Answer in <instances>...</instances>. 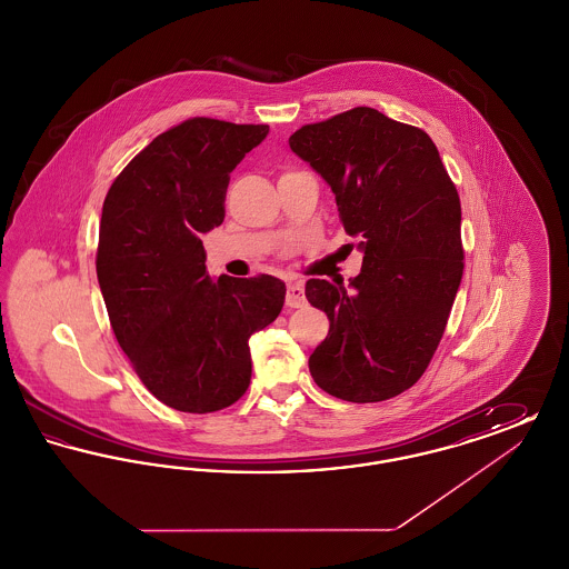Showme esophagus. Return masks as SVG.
I'll list each match as a JSON object with an SVG mask.
<instances>
[{"label": "esophagus", "instance_id": "34e87169", "mask_svg": "<svg viewBox=\"0 0 569 569\" xmlns=\"http://www.w3.org/2000/svg\"><path fill=\"white\" fill-rule=\"evenodd\" d=\"M307 302V298H305V290H302V283H288V295H286V305L288 307H292V309H298V307H302Z\"/></svg>", "mask_w": 569, "mask_h": 569}]
</instances>
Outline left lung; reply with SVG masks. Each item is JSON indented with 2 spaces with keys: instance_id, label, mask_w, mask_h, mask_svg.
Instances as JSON below:
<instances>
[{
  "instance_id": "left-lung-1",
  "label": "left lung",
  "mask_w": 569,
  "mask_h": 569,
  "mask_svg": "<svg viewBox=\"0 0 569 569\" xmlns=\"http://www.w3.org/2000/svg\"><path fill=\"white\" fill-rule=\"evenodd\" d=\"M290 149L330 186L365 253L350 286H305L330 320L309 371L337 399H392L427 371L459 290V191L427 132L369 107L302 126Z\"/></svg>"
}]
</instances>
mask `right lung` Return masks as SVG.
<instances>
[{"label": "right lung", "instance_id": "right-lung-1", "mask_svg": "<svg viewBox=\"0 0 569 569\" xmlns=\"http://www.w3.org/2000/svg\"><path fill=\"white\" fill-rule=\"evenodd\" d=\"M269 134L193 117L153 138L110 186L96 271L112 332L163 406L209 413L251 379L249 337L274 322L286 283L207 274L200 234L223 221L230 172Z\"/></svg>", "mask_w": 569, "mask_h": 569}]
</instances>
